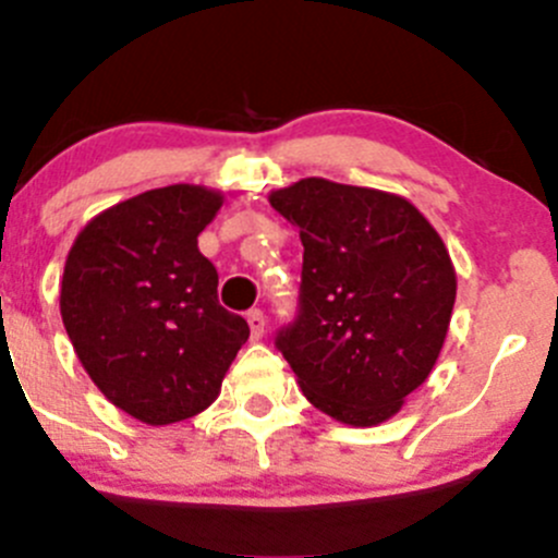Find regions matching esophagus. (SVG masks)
Returning <instances> with one entry per match:
<instances>
[{
    "label": "esophagus",
    "instance_id": "34e87169",
    "mask_svg": "<svg viewBox=\"0 0 558 558\" xmlns=\"http://www.w3.org/2000/svg\"><path fill=\"white\" fill-rule=\"evenodd\" d=\"M247 326H251V340H262L264 329H267V318L262 311H247Z\"/></svg>",
    "mask_w": 558,
    "mask_h": 558
}]
</instances>
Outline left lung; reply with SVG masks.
<instances>
[{"mask_svg": "<svg viewBox=\"0 0 558 558\" xmlns=\"http://www.w3.org/2000/svg\"><path fill=\"white\" fill-rule=\"evenodd\" d=\"M300 227V315L275 345L307 402L348 426H378L429 378L456 302L446 243L404 196L302 178L269 191Z\"/></svg>", "mask_w": 558, "mask_h": 558, "instance_id": "1", "label": "left lung"}]
</instances>
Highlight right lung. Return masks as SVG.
<instances>
[{"label": "right lung", "instance_id": "right-lung-1", "mask_svg": "<svg viewBox=\"0 0 558 558\" xmlns=\"http://www.w3.org/2000/svg\"><path fill=\"white\" fill-rule=\"evenodd\" d=\"M223 191L150 189L94 216L66 253L61 320L94 386L118 410L167 426L210 408L251 335L218 305L199 234Z\"/></svg>", "mask_w": 558, "mask_h": 558}]
</instances>
